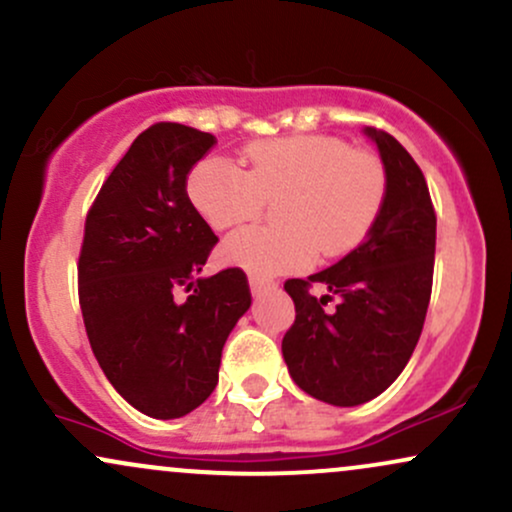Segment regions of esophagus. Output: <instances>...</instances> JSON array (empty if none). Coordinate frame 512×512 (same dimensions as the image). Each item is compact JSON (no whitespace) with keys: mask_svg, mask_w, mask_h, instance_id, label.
I'll list each match as a JSON object with an SVG mask.
<instances>
[{"mask_svg":"<svg viewBox=\"0 0 512 512\" xmlns=\"http://www.w3.org/2000/svg\"><path fill=\"white\" fill-rule=\"evenodd\" d=\"M248 283H250V293H252V295H260V293L264 291V288L272 286V281L264 279V276H255V274L250 276Z\"/></svg>","mask_w":512,"mask_h":512,"instance_id":"1","label":"esophagus"}]
</instances>
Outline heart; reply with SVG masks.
Wrapping results in <instances>:
<instances>
[{
    "label": "heart",
    "mask_w": 512,
    "mask_h": 512,
    "mask_svg": "<svg viewBox=\"0 0 512 512\" xmlns=\"http://www.w3.org/2000/svg\"><path fill=\"white\" fill-rule=\"evenodd\" d=\"M248 169L209 157L190 171L188 197L214 231L274 205L279 229H245L221 243L219 260L255 276L291 274L312 257L346 255L365 240L386 193L374 155L322 135L267 140L245 150Z\"/></svg>",
    "instance_id": "obj_1"
}]
</instances>
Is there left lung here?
Segmentation results:
<instances>
[{
    "mask_svg": "<svg viewBox=\"0 0 512 512\" xmlns=\"http://www.w3.org/2000/svg\"><path fill=\"white\" fill-rule=\"evenodd\" d=\"M377 145L386 193L374 226L343 260L307 279L286 281L295 322L281 343L295 384L312 398L353 408L384 393L420 341L432 295L436 214L420 166L396 138L365 128ZM312 282L339 298L315 299Z\"/></svg>",
    "mask_w": 512,
    "mask_h": 512,
    "instance_id": "left-lung-1",
    "label": "left lung"
}]
</instances>
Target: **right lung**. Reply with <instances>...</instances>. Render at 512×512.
Returning <instances> with one entry per match:
<instances>
[{
    "label": "right lung",
    "mask_w": 512,
    "mask_h": 512,
    "mask_svg": "<svg viewBox=\"0 0 512 512\" xmlns=\"http://www.w3.org/2000/svg\"><path fill=\"white\" fill-rule=\"evenodd\" d=\"M217 143L183 123H155L114 166L85 219L78 295L92 353L135 410L176 420L219 381L221 350L252 303L240 269L200 276L217 243L186 193ZM178 287L194 288L178 301Z\"/></svg>",
    "instance_id": "obj_1"
}]
</instances>
